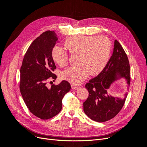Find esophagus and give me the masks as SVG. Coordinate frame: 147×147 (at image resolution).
I'll use <instances>...</instances> for the list:
<instances>
[{
	"mask_svg": "<svg viewBox=\"0 0 147 147\" xmlns=\"http://www.w3.org/2000/svg\"><path fill=\"white\" fill-rule=\"evenodd\" d=\"M71 88H72V89L73 90H77V89H78V87H77V86L74 85V84H72V85H71Z\"/></svg>",
	"mask_w": 147,
	"mask_h": 147,
	"instance_id": "esophagus-1",
	"label": "esophagus"
}]
</instances>
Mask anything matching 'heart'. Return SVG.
Segmentation results:
<instances>
[{
	"label": "heart",
	"instance_id": "b5f03b06",
	"mask_svg": "<svg viewBox=\"0 0 147 147\" xmlns=\"http://www.w3.org/2000/svg\"><path fill=\"white\" fill-rule=\"evenodd\" d=\"M65 46L70 55L78 56V65L64 70L60 77L73 84H80L90 74L91 75L99 74L107 63L112 48L110 40L104 35L71 37L65 40ZM52 57L60 67L68 63V53L61 47L53 48Z\"/></svg>",
	"mask_w": 147,
	"mask_h": 147
}]
</instances>
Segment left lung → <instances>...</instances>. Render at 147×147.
I'll return each instance as SVG.
<instances>
[{
  "label": "left lung",
  "mask_w": 147,
  "mask_h": 147,
  "mask_svg": "<svg viewBox=\"0 0 147 147\" xmlns=\"http://www.w3.org/2000/svg\"><path fill=\"white\" fill-rule=\"evenodd\" d=\"M121 78H125L129 86V63L121 44L115 40L112 56L104 69L85 84L89 96L83 102V110L89 118L102 123L112 119L119 112L125 102L127 92L124 99H120L110 95L107 91L112 84Z\"/></svg>",
  "instance_id": "left-lung-1"
}]
</instances>
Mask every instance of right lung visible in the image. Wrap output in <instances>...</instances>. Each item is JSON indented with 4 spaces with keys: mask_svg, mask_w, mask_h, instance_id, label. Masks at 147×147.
I'll return each mask as SVG.
<instances>
[{
    "mask_svg": "<svg viewBox=\"0 0 147 147\" xmlns=\"http://www.w3.org/2000/svg\"><path fill=\"white\" fill-rule=\"evenodd\" d=\"M57 40L54 31L42 33L28 48L20 69L22 97L30 112L42 119L51 118L60 112L63 97L70 90V83L65 80L50 88L46 84L48 79L57 78L53 74L56 67L52 50Z\"/></svg>",
    "mask_w": 147,
    "mask_h": 147,
    "instance_id": "right-lung-1",
    "label": "right lung"
}]
</instances>
